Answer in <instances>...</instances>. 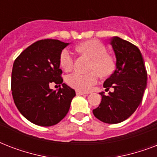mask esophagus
Returning <instances> with one entry per match:
<instances>
[{
  "mask_svg": "<svg viewBox=\"0 0 157 157\" xmlns=\"http://www.w3.org/2000/svg\"><path fill=\"white\" fill-rule=\"evenodd\" d=\"M76 95H84V94H86V93H84V92H81V91L76 90Z\"/></svg>",
  "mask_w": 157,
  "mask_h": 157,
  "instance_id": "1",
  "label": "esophagus"
}]
</instances>
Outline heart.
I'll return each mask as SVG.
<instances>
[{"instance_id": "obj_1", "label": "heart", "mask_w": 157, "mask_h": 157, "mask_svg": "<svg viewBox=\"0 0 157 157\" xmlns=\"http://www.w3.org/2000/svg\"><path fill=\"white\" fill-rule=\"evenodd\" d=\"M77 50L92 59L89 73L84 74L75 71L67 75L66 82L68 86L79 91L90 90L98 82L99 74L103 76H109L114 70V63L112 58L107 54V49L103 43L98 40H88L77 46ZM60 65L65 71H71L73 68L74 57L68 49L61 51L59 57Z\"/></svg>"}]
</instances>
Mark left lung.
<instances>
[{"mask_svg":"<svg viewBox=\"0 0 157 157\" xmlns=\"http://www.w3.org/2000/svg\"><path fill=\"white\" fill-rule=\"evenodd\" d=\"M117 63L113 73L103 83L106 90L114 89L93 110L94 117L108 124H117L128 119L143 100L147 86V73L140 50L121 38L114 36L110 40Z\"/></svg>","mask_w":157,"mask_h":157,"instance_id":"obj_1","label":"left lung"}]
</instances>
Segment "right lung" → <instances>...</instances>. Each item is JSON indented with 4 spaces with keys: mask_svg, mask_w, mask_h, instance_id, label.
<instances>
[{
    "mask_svg": "<svg viewBox=\"0 0 157 157\" xmlns=\"http://www.w3.org/2000/svg\"><path fill=\"white\" fill-rule=\"evenodd\" d=\"M68 45L59 40H40L28 46L13 62L11 90L20 113L32 123L51 126L65 117L76 95L73 89L63 83L59 68L61 51ZM63 87L52 91L49 85Z\"/></svg>",
    "mask_w": 157,
    "mask_h": 157,
    "instance_id": "add662e5",
    "label": "right lung"
}]
</instances>
